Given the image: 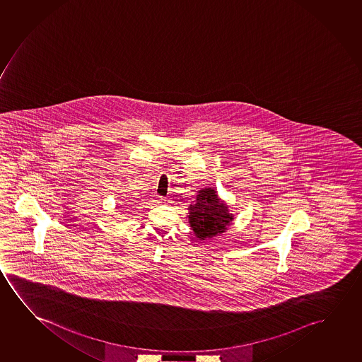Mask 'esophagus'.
<instances>
[{
  "mask_svg": "<svg viewBox=\"0 0 362 362\" xmlns=\"http://www.w3.org/2000/svg\"><path fill=\"white\" fill-rule=\"evenodd\" d=\"M159 203L164 204V205H168V204L172 203V202H170V199L169 198H160L159 199Z\"/></svg>",
  "mask_w": 362,
  "mask_h": 362,
  "instance_id": "obj_1",
  "label": "esophagus"
}]
</instances>
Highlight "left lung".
<instances>
[{
	"instance_id": "8db88e82",
	"label": "left lung",
	"mask_w": 362,
	"mask_h": 362,
	"mask_svg": "<svg viewBox=\"0 0 362 362\" xmlns=\"http://www.w3.org/2000/svg\"><path fill=\"white\" fill-rule=\"evenodd\" d=\"M188 221L194 236L204 241L220 236L233 221L228 204L218 198L216 188L199 190L195 203L188 206Z\"/></svg>"
}]
</instances>
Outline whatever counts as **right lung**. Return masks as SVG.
Segmentation results:
<instances>
[{
	"label": "right lung",
	"instance_id": "right-lung-1",
	"mask_svg": "<svg viewBox=\"0 0 362 362\" xmlns=\"http://www.w3.org/2000/svg\"><path fill=\"white\" fill-rule=\"evenodd\" d=\"M132 206V204H129V205H124V206H122V208L129 209Z\"/></svg>",
	"mask_w": 362,
	"mask_h": 362
}]
</instances>
